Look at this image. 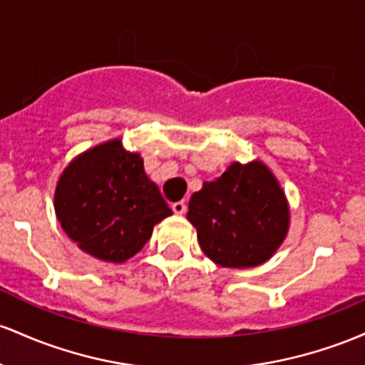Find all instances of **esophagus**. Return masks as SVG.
I'll use <instances>...</instances> for the list:
<instances>
[{
	"label": "esophagus",
	"mask_w": 365,
	"mask_h": 365,
	"mask_svg": "<svg viewBox=\"0 0 365 365\" xmlns=\"http://www.w3.org/2000/svg\"><path fill=\"white\" fill-rule=\"evenodd\" d=\"M172 210H174V214L182 215L184 212H186V203H184V202H175V203H172Z\"/></svg>",
	"instance_id": "34e87169"
}]
</instances>
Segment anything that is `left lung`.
<instances>
[{
	"label": "left lung",
	"mask_w": 365,
	"mask_h": 365,
	"mask_svg": "<svg viewBox=\"0 0 365 365\" xmlns=\"http://www.w3.org/2000/svg\"><path fill=\"white\" fill-rule=\"evenodd\" d=\"M187 219L203 253L222 267H253L271 259L289 224L279 182L262 162L231 163L191 196Z\"/></svg>",
	"instance_id": "obj_1"
}]
</instances>
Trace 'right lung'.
I'll list each match as a JSON object with an SVG mask.
<instances>
[{"label":"right lung","mask_w":365,"mask_h":365,"mask_svg":"<svg viewBox=\"0 0 365 365\" xmlns=\"http://www.w3.org/2000/svg\"><path fill=\"white\" fill-rule=\"evenodd\" d=\"M61 227L86 253L125 262L145 247L155 224L170 215L143 158L103 143L79 155L61 174L55 191Z\"/></svg>","instance_id":"1"}]
</instances>
